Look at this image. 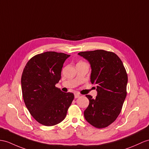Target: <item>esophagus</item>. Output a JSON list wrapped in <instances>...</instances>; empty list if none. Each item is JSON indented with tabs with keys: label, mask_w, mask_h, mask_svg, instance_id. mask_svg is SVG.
I'll list each match as a JSON object with an SVG mask.
<instances>
[{
	"label": "esophagus",
	"mask_w": 149,
	"mask_h": 149,
	"mask_svg": "<svg viewBox=\"0 0 149 149\" xmlns=\"http://www.w3.org/2000/svg\"><path fill=\"white\" fill-rule=\"evenodd\" d=\"M79 94H77V93H76V94H74V98L75 99H77V98H78V97H79Z\"/></svg>",
	"instance_id": "34e87169"
}]
</instances>
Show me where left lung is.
Instances as JSON below:
<instances>
[{"mask_svg":"<svg viewBox=\"0 0 149 149\" xmlns=\"http://www.w3.org/2000/svg\"><path fill=\"white\" fill-rule=\"evenodd\" d=\"M88 61L91 67L90 81L97 85L95 99L86 97L89 105L84 111L87 122L97 128L113 123L121 112L126 96L128 76L116 54L104 50L78 54Z\"/></svg>","mask_w":149,"mask_h":149,"instance_id":"left-lung-1","label":"left lung"}]
</instances>
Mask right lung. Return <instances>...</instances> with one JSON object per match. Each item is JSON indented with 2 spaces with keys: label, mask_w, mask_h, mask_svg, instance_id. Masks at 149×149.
Wrapping results in <instances>:
<instances>
[{
  "label": "right lung",
  "mask_w": 149,
  "mask_h": 149,
  "mask_svg": "<svg viewBox=\"0 0 149 149\" xmlns=\"http://www.w3.org/2000/svg\"><path fill=\"white\" fill-rule=\"evenodd\" d=\"M70 56L46 52L32 57L24 68L21 81L24 102L33 118L44 126L63 121L74 99L73 93L63 92L55 86Z\"/></svg>",
  "instance_id": "obj_1"
}]
</instances>
